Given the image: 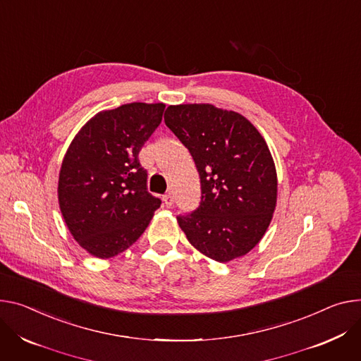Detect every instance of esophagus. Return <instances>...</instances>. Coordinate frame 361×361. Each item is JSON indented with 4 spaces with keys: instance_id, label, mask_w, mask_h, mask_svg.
I'll return each mask as SVG.
<instances>
[{
    "instance_id": "1",
    "label": "esophagus",
    "mask_w": 361,
    "mask_h": 361,
    "mask_svg": "<svg viewBox=\"0 0 361 361\" xmlns=\"http://www.w3.org/2000/svg\"><path fill=\"white\" fill-rule=\"evenodd\" d=\"M162 202H164V204H166L167 207H173V204H174V197H173V194L171 192H169V194H166L162 197Z\"/></svg>"
}]
</instances>
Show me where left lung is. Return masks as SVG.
Instances as JSON below:
<instances>
[{
  "label": "left lung",
  "instance_id": "left-lung-1",
  "mask_svg": "<svg viewBox=\"0 0 361 361\" xmlns=\"http://www.w3.org/2000/svg\"><path fill=\"white\" fill-rule=\"evenodd\" d=\"M164 121L200 176L199 207L177 217L188 242L217 262L246 255L276 206V170L265 140L240 114L210 104L169 106Z\"/></svg>",
  "mask_w": 361,
  "mask_h": 361
}]
</instances>
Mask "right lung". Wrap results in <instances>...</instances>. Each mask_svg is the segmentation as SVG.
I'll return each mask as SVG.
<instances>
[{"mask_svg": "<svg viewBox=\"0 0 361 361\" xmlns=\"http://www.w3.org/2000/svg\"><path fill=\"white\" fill-rule=\"evenodd\" d=\"M164 104H126L94 115L61 162L59 204L75 240L96 257L134 245L161 200L147 188L138 154L154 134Z\"/></svg>", "mask_w": 361, "mask_h": 361, "instance_id": "add662e5", "label": "right lung"}]
</instances>
